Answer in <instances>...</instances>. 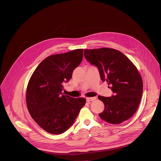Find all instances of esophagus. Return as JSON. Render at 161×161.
Masks as SVG:
<instances>
[{"mask_svg": "<svg viewBox=\"0 0 161 161\" xmlns=\"http://www.w3.org/2000/svg\"><path fill=\"white\" fill-rule=\"evenodd\" d=\"M96 99H97L96 97H90V98H87L86 100H87V102L89 103V102H91V101H93Z\"/></svg>", "mask_w": 161, "mask_h": 161, "instance_id": "34e87169", "label": "esophagus"}]
</instances>
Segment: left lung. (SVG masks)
<instances>
[{"instance_id":"left-lung-1","label":"left lung","mask_w":161,"mask_h":161,"mask_svg":"<svg viewBox=\"0 0 161 161\" xmlns=\"http://www.w3.org/2000/svg\"><path fill=\"white\" fill-rule=\"evenodd\" d=\"M84 57L97 67L101 80L106 81L114 92L109 97H98L104 104L100 117L115 125L129 119L137 110L143 92V81L136 66L123 53L112 48L84 49Z\"/></svg>"}]
</instances>
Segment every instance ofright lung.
Returning <instances> with one entry per match:
<instances>
[{
  "label": "right lung",
  "instance_id": "right-lung-1",
  "mask_svg": "<svg viewBox=\"0 0 161 161\" xmlns=\"http://www.w3.org/2000/svg\"><path fill=\"white\" fill-rule=\"evenodd\" d=\"M83 49L46 58L37 66L29 81L26 102L35 122L46 132L61 134L74 123L86 99L63 95V84L72 78L81 63Z\"/></svg>",
  "mask_w": 161,
  "mask_h": 161
}]
</instances>
